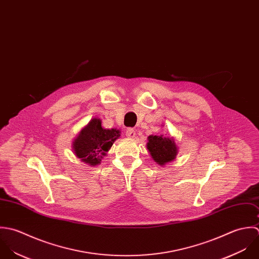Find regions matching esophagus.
<instances>
[{"label": "esophagus", "mask_w": 259, "mask_h": 259, "mask_svg": "<svg viewBox=\"0 0 259 259\" xmlns=\"http://www.w3.org/2000/svg\"><path fill=\"white\" fill-rule=\"evenodd\" d=\"M126 136L129 137V138H134V137L136 136L135 130L132 129V128H128V129L126 130Z\"/></svg>", "instance_id": "obj_1"}]
</instances>
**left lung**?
Segmentation results:
<instances>
[{
	"mask_svg": "<svg viewBox=\"0 0 259 259\" xmlns=\"http://www.w3.org/2000/svg\"><path fill=\"white\" fill-rule=\"evenodd\" d=\"M147 149L154 162L161 166L172 162L178 153L175 139L163 135H150L148 137Z\"/></svg>",
	"mask_w": 259,
	"mask_h": 259,
	"instance_id": "8db88e82",
	"label": "left lung"
}]
</instances>
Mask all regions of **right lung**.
Instances as JSON below:
<instances>
[{
  "label": "right lung",
  "mask_w": 259,
  "mask_h": 259,
  "mask_svg": "<svg viewBox=\"0 0 259 259\" xmlns=\"http://www.w3.org/2000/svg\"><path fill=\"white\" fill-rule=\"evenodd\" d=\"M120 130L105 129L100 118H93L72 142L75 156L90 166L101 163L104 156L120 137Z\"/></svg>",
  "instance_id": "obj_1"
}]
</instances>
